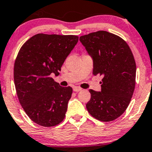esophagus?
Segmentation results:
<instances>
[{
  "label": "esophagus",
  "instance_id": "34e87169",
  "mask_svg": "<svg viewBox=\"0 0 152 152\" xmlns=\"http://www.w3.org/2000/svg\"><path fill=\"white\" fill-rule=\"evenodd\" d=\"M82 89L81 88H80V87H74L73 88V91L76 92H80V91H81Z\"/></svg>",
  "mask_w": 152,
  "mask_h": 152
}]
</instances>
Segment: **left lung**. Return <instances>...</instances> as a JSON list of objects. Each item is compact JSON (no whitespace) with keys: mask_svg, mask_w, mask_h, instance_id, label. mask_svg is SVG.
Returning <instances> with one entry per match:
<instances>
[{"mask_svg":"<svg viewBox=\"0 0 152 152\" xmlns=\"http://www.w3.org/2000/svg\"><path fill=\"white\" fill-rule=\"evenodd\" d=\"M80 40L93 60L92 74L102 76L101 91L89 89V114L106 122L118 118L129 106L135 86L136 64L131 49L122 38L99 30Z\"/></svg>","mask_w":152,"mask_h":152,"instance_id":"1","label":"left lung"}]
</instances>
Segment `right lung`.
<instances>
[{"label": "right lung", "mask_w": 152, "mask_h": 152, "mask_svg": "<svg viewBox=\"0 0 152 152\" xmlns=\"http://www.w3.org/2000/svg\"><path fill=\"white\" fill-rule=\"evenodd\" d=\"M79 37L38 34L20 49L14 67L16 92L21 106L33 122L53 127L63 122L72 89L62 87L50 75L61 66Z\"/></svg>", "instance_id": "obj_1"}]
</instances>
